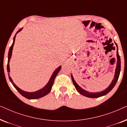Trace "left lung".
Segmentation results:
<instances>
[{"label":"left lung","mask_w":127,"mask_h":127,"mask_svg":"<svg viewBox=\"0 0 127 127\" xmlns=\"http://www.w3.org/2000/svg\"><path fill=\"white\" fill-rule=\"evenodd\" d=\"M116 46H117V67L116 68V72H115V74H114V79L112 81V83H111L110 86H109V87L106 88L104 91L100 92V93H89V92L85 91L83 89H82L80 87L78 86V84L76 83V81H74V78L73 77L72 75H71V77H72V80L73 83V84L74 87H75L76 89L77 90V91L79 92L80 94H81V95H84L85 96L88 97V98H98V97L103 96L106 94H107V93H109L111 90H112L113 87L115 86L116 83L119 79V77L120 75V70H121V60H120V55L119 54V52H118V47H117V44H116Z\"/></svg>","instance_id":"left-lung-1"}]
</instances>
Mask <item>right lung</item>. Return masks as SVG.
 <instances>
[{"mask_svg":"<svg viewBox=\"0 0 127 127\" xmlns=\"http://www.w3.org/2000/svg\"><path fill=\"white\" fill-rule=\"evenodd\" d=\"M22 29H19L18 31V32L16 33L17 34L19 32H20L21 31ZM15 36L14 37L13 39V43L12 45L11 46V47H10L9 49V51H8V62H7V72H10V67H9V62H10V59L11 58V54H12V50H13V46L14 44V42H15ZM61 69V66L58 67L56 70H55L53 74H52L51 78H50L49 81L48 83L47 84V85L46 86L44 87V88H42V89L39 90V91H37L36 92H33V93H28V92H25L23 91V90H21L20 88H19L18 87H17L16 85H15L14 83H13V80H12L10 76H9V73H8V77H9V79L10 81H11L12 84H13V86L14 87L17 91L19 92V93L21 95H22V96L25 97V98L29 99H38L40 98H41V97L46 96V95H47L48 93H50V91H51L52 87H53L54 81L55 78L56 77L57 74H58V72H60V70Z\"/></svg>","mask_w":127,"mask_h":127,"instance_id":"right-lung-1","label":"right lung"}]
</instances>
